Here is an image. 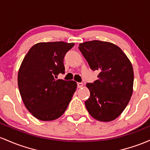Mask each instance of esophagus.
Instances as JSON below:
<instances>
[{"mask_svg":"<svg viewBox=\"0 0 150 150\" xmlns=\"http://www.w3.org/2000/svg\"><path fill=\"white\" fill-rule=\"evenodd\" d=\"M83 83H81V82H78V83H77V87H78V88H81L82 86H83Z\"/></svg>","mask_w":150,"mask_h":150,"instance_id":"esophagus-1","label":"esophagus"}]
</instances>
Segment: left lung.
Returning <instances> with one entry per match:
<instances>
[{
    "instance_id": "left-lung-1",
    "label": "left lung",
    "mask_w": 150,
    "mask_h": 150,
    "mask_svg": "<svg viewBox=\"0 0 150 150\" xmlns=\"http://www.w3.org/2000/svg\"><path fill=\"white\" fill-rule=\"evenodd\" d=\"M79 49L91 69L99 71L98 79L86 83L90 91L85 101L87 110L99 121L115 120L132 96L134 73L130 62L120 47L108 42H85Z\"/></svg>"
}]
</instances>
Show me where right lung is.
I'll list each match as a JSON object with an SVG mask.
<instances>
[{
    "label": "right lung",
    "mask_w": 150,
    "mask_h": 150,
    "mask_svg": "<svg viewBox=\"0 0 150 150\" xmlns=\"http://www.w3.org/2000/svg\"><path fill=\"white\" fill-rule=\"evenodd\" d=\"M74 43L40 42L30 48L20 67L18 83L25 107L43 121L61 116L76 88L74 81L57 79L65 73L64 58Z\"/></svg>",
    "instance_id": "obj_1"
}]
</instances>
